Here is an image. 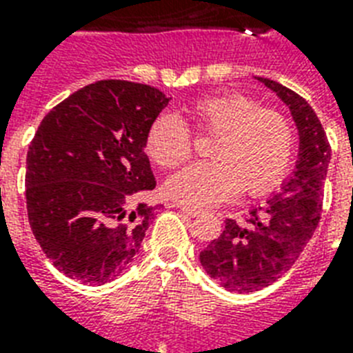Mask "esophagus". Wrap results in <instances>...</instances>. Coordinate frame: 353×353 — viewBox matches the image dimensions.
Masks as SVG:
<instances>
[{"label": "esophagus", "mask_w": 353, "mask_h": 353, "mask_svg": "<svg viewBox=\"0 0 353 353\" xmlns=\"http://www.w3.org/2000/svg\"><path fill=\"white\" fill-rule=\"evenodd\" d=\"M176 207L179 210H183V212H185L187 216H192V218H196V216L201 214V210L196 209V207H188V205H185V203H176Z\"/></svg>", "instance_id": "34e87169"}]
</instances>
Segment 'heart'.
<instances>
[{
    "mask_svg": "<svg viewBox=\"0 0 353 353\" xmlns=\"http://www.w3.org/2000/svg\"><path fill=\"white\" fill-rule=\"evenodd\" d=\"M198 132L216 133L210 163L183 168L166 181L172 198L194 207L225 203L240 192L262 194L285 176L295 152V132L279 112L260 108L240 93L203 97L185 108ZM146 154L155 165L174 168L192 154L183 121L163 113L146 132Z\"/></svg>",
    "mask_w": 353,
    "mask_h": 353,
    "instance_id": "1",
    "label": "heart"
}]
</instances>
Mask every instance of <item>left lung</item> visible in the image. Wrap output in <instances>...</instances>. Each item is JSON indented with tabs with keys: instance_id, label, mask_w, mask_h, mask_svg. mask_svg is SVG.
I'll use <instances>...</instances> for the list:
<instances>
[{
	"instance_id": "left-lung-1",
	"label": "left lung",
	"mask_w": 353,
	"mask_h": 353,
	"mask_svg": "<svg viewBox=\"0 0 353 353\" xmlns=\"http://www.w3.org/2000/svg\"><path fill=\"white\" fill-rule=\"evenodd\" d=\"M256 80L290 108L299 132V155L295 170L279 194L254 207L247 225L225 220L223 232L199 252L205 271L234 293L268 288L301 256L321 220L323 187L332 159L324 128L312 106L274 80Z\"/></svg>"
}]
</instances>
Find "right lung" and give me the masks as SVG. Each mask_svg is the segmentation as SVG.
Returning <instances> with one entry per match:
<instances>
[{"label": "right lung", "mask_w": 353, "mask_h": 353, "mask_svg": "<svg viewBox=\"0 0 353 353\" xmlns=\"http://www.w3.org/2000/svg\"><path fill=\"white\" fill-rule=\"evenodd\" d=\"M168 102L152 85L99 80L40 122L27 152V212L41 251L69 279L106 284L141 249L154 218V207L133 209L155 188L146 132Z\"/></svg>", "instance_id": "add662e5"}]
</instances>
